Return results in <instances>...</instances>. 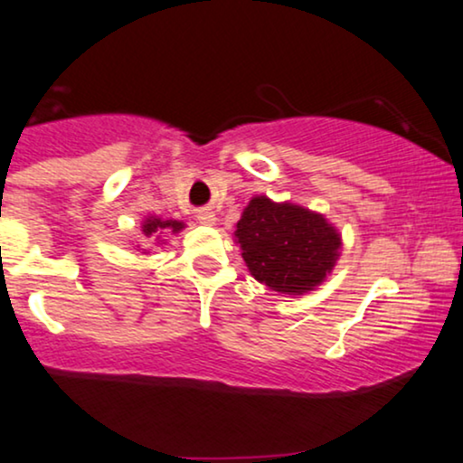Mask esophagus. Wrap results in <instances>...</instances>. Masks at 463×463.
I'll use <instances>...</instances> for the list:
<instances>
[{
	"label": "esophagus",
	"mask_w": 463,
	"mask_h": 463,
	"mask_svg": "<svg viewBox=\"0 0 463 463\" xmlns=\"http://www.w3.org/2000/svg\"><path fill=\"white\" fill-rule=\"evenodd\" d=\"M198 222H200V224H204V226L215 224V213L211 209H203L198 213Z\"/></svg>",
	"instance_id": "34e87169"
}]
</instances>
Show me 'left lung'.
<instances>
[{
  "label": "left lung",
  "mask_w": 463,
  "mask_h": 463,
  "mask_svg": "<svg viewBox=\"0 0 463 463\" xmlns=\"http://www.w3.org/2000/svg\"><path fill=\"white\" fill-rule=\"evenodd\" d=\"M250 274L271 291L304 295L332 274L341 235L321 213L254 196L235 231Z\"/></svg>",
  "instance_id": "left-lung-1"
}]
</instances>
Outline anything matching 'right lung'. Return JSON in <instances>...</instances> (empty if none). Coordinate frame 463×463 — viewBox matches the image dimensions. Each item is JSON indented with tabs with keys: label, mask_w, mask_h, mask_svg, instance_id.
Instances as JSON below:
<instances>
[{
	"label": "right lung",
	"mask_w": 463,
	"mask_h": 463,
	"mask_svg": "<svg viewBox=\"0 0 463 463\" xmlns=\"http://www.w3.org/2000/svg\"><path fill=\"white\" fill-rule=\"evenodd\" d=\"M183 228H185V224H183V222H178V220H161V217L148 215L146 220L142 222V235L148 237L150 241H153V239H157V241H164L161 237H165L168 232L175 235V232L183 231ZM142 254H146V250H144Z\"/></svg>",
	"instance_id": "obj_1"
}]
</instances>
